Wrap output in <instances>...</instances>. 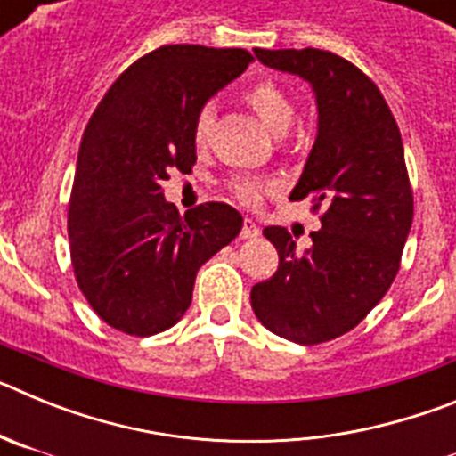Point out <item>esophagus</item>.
I'll return each mask as SVG.
<instances>
[{
  "label": "esophagus",
  "mask_w": 456,
  "mask_h": 456,
  "mask_svg": "<svg viewBox=\"0 0 456 456\" xmlns=\"http://www.w3.org/2000/svg\"><path fill=\"white\" fill-rule=\"evenodd\" d=\"M260 235V228L256 225V221L251 219H244V224H241V231H240V237H244V240H253V237Z\"/></svg>",
  "instance_id": "obj_1"
}]
</instances>
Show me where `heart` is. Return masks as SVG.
I'll list each match as a JSON object with an SVG mask.
<instances>
[{
  "mask_svg": "<svg viewBox=\"0 0 456 456\" xmlns=\"http://www.w3.org/2000/svg\"><path fill=\"white\" fill-rule=\"evenodd\" d=\"M244 100H247L248 107L260 116L267 130L272 134L281 136L289 130L294 118V104L288 98V93L273 82H256L253 86L247 88L244 93ZM212 127H215V107L212 104H203V107L196 111L191 123V139L199 148L208 146L209 134H212ZM231 191L235 193V199H240L241 203L256 205L257 200L263 199V184L256 183V180L248 178H235L231 180Z\"/></svg>",
  "mask_w": 456,
  "mask_h": 456,
  "instance_id": "1",
  "label": "heart"
}]
</instances>
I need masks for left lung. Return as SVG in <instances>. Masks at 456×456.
<instances>
[{
  "label": "left lung",
  "mask_w": 456,
  "mask_h": 456,
  "mask_svg": "<svg viewBox=\"0 0 456 456\" xmlns=\"http://www.w3.org/2000/svg\"><path fill=\"white\" fill-rule=\"evenodd\" d=\"M253 52L313 84L317 139L289 199L313 200L322 228L305 251L281 225L265 228L278 269L253 285L251 305L276 336L320 345L361 324L397 276L413 224L404 146L381 91L352 61L315 47Z\"/></svg>",
  "instance_id": "left-lung-1"
}]
</instances>
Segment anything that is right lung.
Listing matches in <instances>:
<instances>
[{"mask_svg": "<svg viewBox=\"0 0 456 456\" xmlns=\"http://www.w3.org/2000/svg\"><path fill=\"white\" fill-rule=\"evenodd\" d=\"M251 61L241 47L162 45L120 72L93 111L68 235L79 289L116 331H167L191 304L200 265L240 235L235 208L212 200L180 216L162 183L193 167V116Z\"/></svg>", "mask_w": 456, "mask_h": 456, "instance_id": "right-lung-1", "label": "right lung"}]
</instances>
